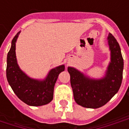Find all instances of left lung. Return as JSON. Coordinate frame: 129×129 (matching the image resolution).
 <instances>
[{
	"instance_id": "8db88e82",
	"label": "left lung",
	"mask_w": 129,
	"mask_h": 129,
	"mask_svg": "<svg viewBox=\"0 0 129 129\" xmlns=\"http://www.w3.org/2000/svg\"><path fill=\"white\" fill-rule=\"evenodd\" d=\"M108 42L111 61L104 78L92 79L73 68H68L74 99L77 104L83 107L97 108L105 105L120 88L124 68L121 49L111 33L108 34Z\"/></svg>"
}]
</instances>
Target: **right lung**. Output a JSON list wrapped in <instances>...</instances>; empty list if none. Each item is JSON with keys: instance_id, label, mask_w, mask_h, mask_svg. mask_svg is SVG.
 <instances>
[{"instance_id": "1", "label": "right lung", "mask_w": 129, "mask_h": 129, "mask_svg": "<svg viewBox=\"0 0 129 129\" xmlns=\"http://www.w3.org/2000/svg\"><path fill=\"white\" fill-rule=\"evenodd\" d=\"M20 32L16 34L7 58V81L16 96L29 106L47 104L53 99L54 88L59 73L65 70L63 65L52 69L47 78L38 81L28 77L19 68L16 58V41Z\"/></svg>"}]
</instances>
